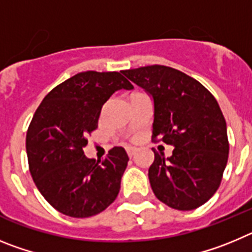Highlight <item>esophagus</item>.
<instances>
[{
    "mask_svg": "<svg viewBox=\"0 0 252 252\" xmlns=\"http://www.w3.org/2000/svg\"><path fill=\"white\" fill-rule=\"evenodd\" d=\"M126 151H127V155L130 158H132L135 154H136V148H127L126 149Z\"/></svg>",
    "mask_w": 252,
    "mask_h": 252,
    "instance_id": "obj_1",
    "label": "esophagus"
}]
</instances>
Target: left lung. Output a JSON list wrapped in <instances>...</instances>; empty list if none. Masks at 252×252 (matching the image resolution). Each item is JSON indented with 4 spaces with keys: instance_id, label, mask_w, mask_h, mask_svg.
Returning a JSON list of instances; mask_svg holds the SVG:
<instances>
[{
    "instance_id": "1",
    "label": "left lung",
    "mask_w": 252,
    "mask_h": 252,
    "mask_svg": "<svg viewBox=\"0 0 252 252\" xmlns=\"http://www.w3.org/2000/svg\"><path fill=\"white\" fill-rule=\"evenodd\" d=\"M154 98L151 139L174 146L155 154L149 180L159 201L179 211L201 207L217 192L228 160L226 120L213 94L194 78L165 65L124 70Z\"/></svg>"
}]
</instances>
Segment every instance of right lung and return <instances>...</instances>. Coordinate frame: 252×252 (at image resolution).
I'll list each match as a JSON object with an SVG mask.
<instances>
[{"label":"right lung","mask_w":252,"mask_h":252,"mask_svg":"<svg viewBox=\"0 0 252 252\" xmlns=\"http://www.w3.org/2000/svg\"><path fill=\"white\" fill-rule=\"evenodd\" d=\"M133 86L119 72H82L60 83L35 111L26 133L29 170L50 206L75 218L102 212L116 199L128 157L115 146L103 160L83 148L98 127L102 106Z\"/></svg>","instance_id":"obj_1"}]
</instances>
